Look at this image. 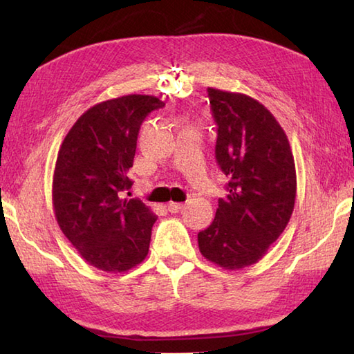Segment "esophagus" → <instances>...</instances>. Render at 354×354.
I'll return each mask as SVG.
<instances>
[{"label":"esophagus","instance_id":"esophagus-1","mask_svg":"<svg viewBox=\"0 0 354 354\" xmlns=\"http://www.w3.org/2000/svg\"><path fill=\"white\" fill-rule=\"evenodd\" d=\"M183 208H184V204H178V202H170L167 205V209L170 213H179L183 212Z\"/></svg>","mask_w":354,"mask_h":354}]
</instances>
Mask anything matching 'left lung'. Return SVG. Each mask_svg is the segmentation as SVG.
I'll return each instance as SVG.
<instances>
[{
    "mask_svg": "<svg viewBox=\"0 0 354 354\" xmlns=\"http://www.w3.org/2000/svg\"><path fill=\"white\" fill-rule=\"evenodd\" d=\"M217 126L216 161L230 179L199 251L223 269L257 263L280 237L295 205L297 173L288 137L252 97L208 88Z\"/></svg>",
    "mask_w": 354,
    "mask_h": 354,
    "instance_id": "left-lung-1",
    "label": "left lung"
}]
</instances>
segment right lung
<instances>
[{
	"instance_id": "obj_1",
	"label": "right lung",
	"mask_w": 354,
	"mask_h": 354,
	"mask_svg": "<svg viewBox=\"0 0 354 354\" xmlns=\"http://www.w3.org/2000/svg\"><path fill=\"white\" fill-rule=\"evenodd\" d=\"M131 94L89 108L66 133L53 176V208L65 237L89 265L124 272L146 259L156 216L129 190L141 123L164 106Z\"/></svg>"
}]
</instances>
